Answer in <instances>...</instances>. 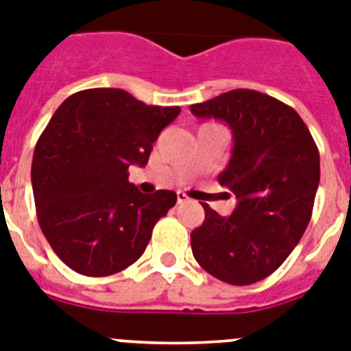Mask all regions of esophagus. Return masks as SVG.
Returning <instances> with one entry per match:
<instances>
[{
  "label": "esophagus",
  "mask_w": 351,
  "mask_h": 351,
  "mask_svg": "<svg viewBox=\"0 0 351 351\" xmlns=\"http://www.w3.org/2000/svg\"><path fill=\"white\" fill-rule=\"evenodd\" d=\"M187 202H189V196H187V194L176 193V203H178V205H182V203H187Z\"/></svg>",
  "instance_id": "obj_1"
}]
</instances>
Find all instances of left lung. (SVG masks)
<instances>
[{
  "label": "left lung",
  "mask_w": 351,
  "mask_h": 351,
  "mask_svg": "<svg viewBox=\"0 0 351 351\" xmlns=\"http://www.w3.org/2000/svg\"><path fill=\"white\" fill-rule=\"evenodd\" d=\"M191 112L230 126L232 157L217 182L237 199L226 217L203 203L205 221L191 234L193 255L217 280L255 284L282 266L307 228L319 152L298 112L257 90H228Z\"/></svg>",
  "instance_id": "left-lung-1"
}]
</instances>
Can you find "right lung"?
<instances>
[{"label":"right lung","instance_id":"add662e5","mask_svg":"<svg viewBox=\"0 0 351 351\" xmlns=\"http://www.w3.org/2000/svg\"><path fill=\"white\" fill-rule=\"evenodd\" d=\"M180 107H155L123 89H87L62 103L37 141L32 187L53 252L85 276H108L141 257L173 191L143 194L128 182Z\"/></svg>","mask_w":351,"mask_h":351}]
</instances>
